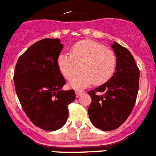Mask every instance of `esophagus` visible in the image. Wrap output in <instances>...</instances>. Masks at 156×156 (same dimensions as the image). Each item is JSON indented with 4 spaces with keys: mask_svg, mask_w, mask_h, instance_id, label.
Returning <instances> with one entry per match:
<instances>
[{
    "mask_svg": "<svg viewBox=\"0 0 156 156\" xmlns=\"http://www.w3.org/2000/svg\"><path fill=\"white\" fill-rule=\"evenodd\" d=\"M83 94V92L81 91H76V97H79L80 96H81Z\"/></svg>",
    "mask_w": 156,
    "mask_h": 156,
    "instance_id": "obj_1",
    "label": "esophagus"
}]
</instances>
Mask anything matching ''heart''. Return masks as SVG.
I'll list each match as a JSON object with an SVG mask.
<instances>
[{
	"mask_svg": "<svg viewBox=\"0 0 156 156\" xmlns=\"http://www.w3.org/2000/svg\"><path fill=\"white\" fill-rule=\"evenodd\" d=\"M59 69L67 80L80 70L82 72L70 81L71 87L83 89L92 83L100 85L114 75L116 56L110 49L92 41H82L73 46L71 55L60 53L58 56Z\"/></svg>",
	"mask_w": 156,
	"mask_h": 156,
	"instance_id": "obj_1",
	"label": "heart"
}]
</instances>
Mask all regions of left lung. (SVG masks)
Segmentation results:
<instances>
[{"label": "left lung", "mask_w": 156, "mask_h": 156, "mask_svg": "<svg viewBox=\"0 0 156 156\" xmlns=\"http://www.w3.org/2000/svg\"><path fill=\"white\" fill-rule=\"evenodd\" d=\"M116 56V68L108 82L89 91L92 103L88 115L94 126L102 131H112L128 118L136 101L140 70L132 53L116 42L112 44ZM101 92L104 94L100 95Z\"/></svg>", "instance_id": "8db88e82"}]
</instances>
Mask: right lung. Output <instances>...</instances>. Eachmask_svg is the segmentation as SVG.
Instances as JSON below:
<instances>
[{
    "label": "right lung",
    "mask_w": 156,
    "mask_h": 156,
    "mask_svg": "<svg viewBox=\"0 0 156 156\" xmlns=\"http://www.w3.org/2000/svg\"><path fill=\"white\" fill-rule=\"evenodd\" d=\"M63 48L59 39L37 41L19 57L14 85L23 110L34 125L56 131L66 123L74 90L64 91L66 83L57 64Z\"/></svg>",
    "instance_id": "right-lung-1"
}]
</instances>
